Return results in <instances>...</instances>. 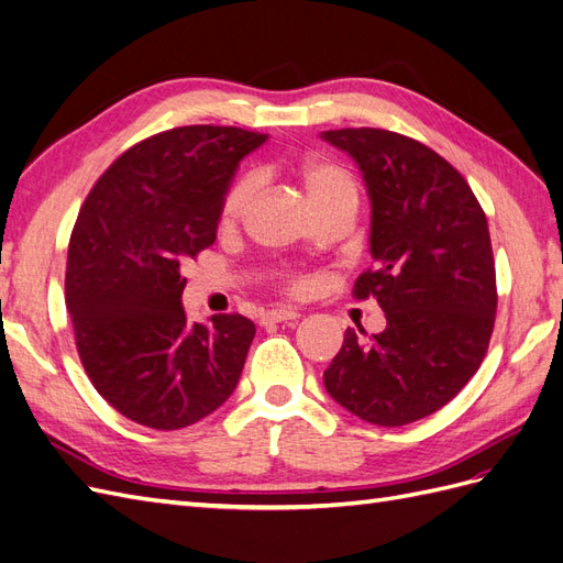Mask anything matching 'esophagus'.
Listing matches in <instances>:
<instances>
[{
    "label": "esophagus",
    "mask_w": 563,
    "mask_h": 563,
    "mask_svg": "<svg viewBox=\"0 0 563 563\" xmlns=\"http://www.w3.org/2000/svg\"><path fill=\"white\" fill-rule=\"evenodd\" d=\"M300 314L294 312V310H272V312H265L261 317V323L263 327H269V323H282V321H296Z\"/></svg>",
    "instance_id": "esophagus-1"
}]
</instances>
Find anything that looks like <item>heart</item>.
<instances>
[{
	"instance_id": "1",
	"label": "heart",
	"mask_w": 563,
	"mask_h": 563,
	"mask_svg": "<svg viewBox=\"0 0 563 563\" xmlns=\"http://www.w3.org/2000/svg\"><path fill=\"white\" fill-rule=\"evenodd\" d=\"M300 180L317 213L343 207L354 209L356 199H360V190H356V180L352 178V174L345 166H340L331 159L305 162L300 166ZM255 190H258V178L253 174L234 178L223 195V201H220V223L225 228L240 223ZM296 288H300V284Z\"/></svg>"
}]
</instances>
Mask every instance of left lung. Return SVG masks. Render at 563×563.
<instances>
[{"label":"left lung","instance_id":"8db88e82","mask_svg":"<svg viewBox=\"0 0 563 563\" xmlns=\"http://www.w3.org/2000/svg\"><path fill=\"white\" fill-rule=\"evenodd\" d=\"M356 162L371 199L373 267L354 298L373 296L387 327L345 331L323 371L329 395L383 428L439 411L482 366L496 321V265L486 213L434 150L385 129L323 131Z\"/></svg>","mask_w":563,"mask_h":563}]
</instances>
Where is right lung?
Segmentation results:
<instances>
[{"label": "right lung", "instance_id": "add662e5", "mask_svg": "<svg viewBox=\"0 0 563 563\" xmlns=\"http://www.w3.org/2000/svg\"><path fill=\"white\" fill-rule=\"evenodd\" d=\"M267 135L180 126L133 145L98 178L67 246L65 302L98 395L152 430H180L240 383L253 321L190 323L180 267L216 242L220 201Z\"/></svg>", "mask_w": 563, "mask_h": 563}]
</instances>
